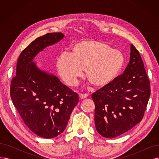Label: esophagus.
<instances>
[{"instance_id":"obj_1","label":"esophagus","mask_w":159,"mask_h":159,"mask_svg":"<svg viewBox=\"0 0 159 159\" xmlns=\"http://www.w3.org/2000/svg\"><path fill=\"white\" fill-rule=\"evenodd\" d=\"M88 94H83V93H81L79 95V97L81 98V99H84L85 98L88 97Z\"/></svg>"}]
</instances>
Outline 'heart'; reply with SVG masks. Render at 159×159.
<instances>
[{
	"label": "heart",
	"mask_w": 159,
	"mask_h": 159,
	"mask_svg": "<svg viewBox=\"0 0 159 159\" xmlns=\"http://www.w3.org/2000/svg\"><path fill=\"white\" fill-rule=\"evenodd\" d=\"M125 62L123 53L102 41L86 39L75 43L71 53L58 57L56 67L67 85L72 86L85 70L86 77L97 88H104L118 77Z\"/></svg>",
	"instance_id": "obj_1"
}]
</instances>
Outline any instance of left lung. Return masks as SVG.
<instances>
[{
    "label": "left lung",
    "instance_id": "left-lung-1",
    "mask_svg": "<svg viewBox=\"0 0 159 159\" xmlns=\"http://www.w3.org/2000/svg\"><path fill=\"white\" fill-rule=\"evenodd\" d=\"M150 93L143 61L131 44L129 62L124 73L91 95L97 132L106 138H114L133 128L143 120Z\"/></svg>",
    "mask_w": 159,
    "mask_h": 159
}]
</instances>
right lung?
<instances>
[{
	"label": "right lung",
	"mask_w": 159,
	"mask_h": 159,
	"mask_svg": "<svg viewBox=\"0 0 159 159\" xmlns=\"http://www.w3.org/2000/svg\"><path fill=\"white\" fill-rule=\"evenodd\" d=\"M63 37L60 32L48 33L33 41L20 54L16 76L11 82V98L24 124L35 134L46 139L64 131L79 96L57 77L37 68L33 59Z\"/></svg>",
	"instance_id": "right-lung-1"
}]
</instances>
